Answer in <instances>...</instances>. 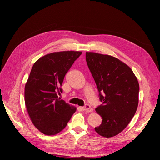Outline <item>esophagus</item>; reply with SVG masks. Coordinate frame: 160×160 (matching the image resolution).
<instances>
[{"mask_svg":"<svg viewBox=\"0 0 160 160\" xmlns=\"http://www.w3.org/2000/svg\"><path fill=\"white\" fill-rule=\"evenodd\" d=\"M81 109L83 111H85L87 112H92V109H91L90 105L88 104H85L84 106H83V107H81Z\"/></svg>","mask_w":160,"mask_h":160,"instance_id":"34e87169","label":"esophagus"}]
</instances>
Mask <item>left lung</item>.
Wrapping results in <instances>:
<instances>
[{"label": "left lung", "instance_id": "left-lung-1", "mask_svg": "<svg viewBox=\"0 0 160 160\" xmlns=\"http://www.w3.org/2000/svg\"><path fill=\"white\" fill-rule=\"evenodd\" d=\"M86 61L102 104L96 108L102 124L95 131L104 138L120 133L138 109L139 85L131 68L118 58L87 52Z\"/></svg>", "mask_w": 160, "mask_h": 160}]
</instances>
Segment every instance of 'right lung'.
Segmentation results:
<instances>
[{
  "instance_id": "1",
  "label": "right lung",
  "mask_w": 160,
  "mask_h": 160,
  "mask_svg": "<svg viewBox=\"0 0 160 160\" xmlns=\"http://www.w3.org/2000/svg\"><path fill=\"white\" fill-rule=\"evenodd\" d=\"M82 54L52 52L34 64L25 87V102L33 124L43 133L55 135L66 126L76 108L58 97L64 76Z\"/></svg>"
}]
</instances>
